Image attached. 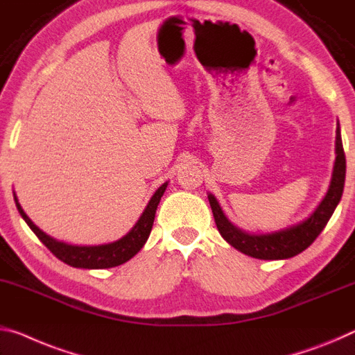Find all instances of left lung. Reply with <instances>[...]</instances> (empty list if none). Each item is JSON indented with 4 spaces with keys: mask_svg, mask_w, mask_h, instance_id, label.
Here are the masks:
<instances>
[{
    "mask_svg": "<svg viewBox=\"0 0 355 355\" xmlns=\"http://www.w3.org/2000/svg\"><path fill=\"white\" fill-rule=\"evenodd\" d=\"M336 159L334 166V175L327 194L320 202L319 207L314 213L305 221H302L295 226L288 227L284 230H278L275 234H263V235H251L243 232L239 227H235L229 219L224 216L221 207L215 199V196L208 194L210 207L215 218L216 227L223 239L234 246L235 250L248 254L256 259H263V261H277V259H289L302 251H305L318 235L322 232L324 227L327 226L330 216L334 215L336 205L343 196V188H345L346 178V156L343 150L340 126L336 128Z\"/></svg>",
    "mask_w": 355,
    "mask_h": 355,
    "instance_id": "1",
    "label": "left lung"
}]
</instances>
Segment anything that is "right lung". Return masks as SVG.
I'll return each mask as SVG.
<instances>
[{"instance_id": "obj_1", "label": "right lung", "mask_w": 355, "mask_h": 355, "mask_svg": "<svg viewBox=\"0 0 355 355\" xmlns=\"http://www.w3.org/2000/svg\"><path fill=\"white\" fill-rule=\"evenodd\" d=\"M166 188L167 183L161 184V187L157 188L153 198L150 199L147 208L144 210L142 216H140L139 221L136 223V226L129 230L125 237L114 241V243L98 246H74L49 237L47 234H44L42 230L35 226L31 219L26 216V213L21 210L17 198L14 199L17 210L20 211V215L25 219V223L30 226L33 232L37 235V239L47 246L50 252L58 257L60 261H63L67 266L77 268H110L128 262L129 259L136 256L137 252L142 250L145 241L148 240L151 227H153L156 208L157 204H159L162 194H164Z\"/></svg>"}]
</instances>
